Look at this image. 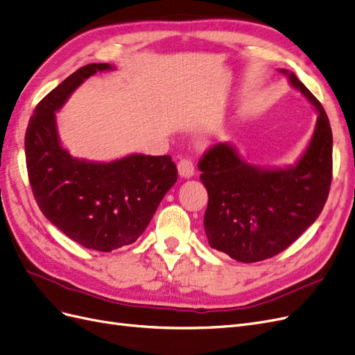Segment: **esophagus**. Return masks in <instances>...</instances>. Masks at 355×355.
Returning a JSON list of instances; mask_svg holds the SVG:
<instances>
[{"label":"esophagus","mask_w":355,"mask_h":355,"mask_svg":"<svg viewBox=\"0 0 355 355\" xmlns=\"http://www.w3.org/2000/svg\"><path fill=\"white\" fill-rule=\"evenodd\" d=\"M178 171H179V176L184 178V179H189L194 176L196 173V168H194V164H192L191 159H180L178 163Z\"/></svg>","instance_id":"esophagus-1"}]
</instances>
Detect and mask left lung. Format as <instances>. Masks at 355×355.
<instances>
[{"instance_id":"8db88e82","label":"left lung","mask_w":355,"mask_h":355,"mask_svg":"<svg viewBox=\"0 0 355 355\" xmlns=\"http://www.w3.org/2000/svg\"><path fill=\"white\" fill-rule=\"evenodd\" d=\"M278 71L317 111L314 133L296 163L253 166L230 142L211 146L198 163L209 194L204 214L209 244L244 263L272 257L297 240L323 210L331 182L327 114L293 72Z\"/></svg>"}]
</instances>
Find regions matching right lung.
Returning a JSON list of instances; mask_svg holds the SVG:
<instances>
[{
    "mask_svg": "<svg viewBox=\"0 0 355 355\" xmlns=\"http://www.w3.org/2000/svg\"><path fill=\"white\" fill-rule=\"evenodd\" d=\"M115 69L90 63L71 73L42 99L25 135L29 184L42 214L71 240L111 252L135 243L178 180L168 155L130 154L114 161L72 157L62 146L56 112L94 73Z\"/></svg>",
    "mask_w": 355,
    "mask_h": 355,
    "instance_id": "add662e5",
    "label": "right lung"
}]
</instances>
